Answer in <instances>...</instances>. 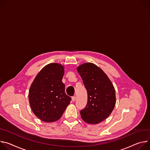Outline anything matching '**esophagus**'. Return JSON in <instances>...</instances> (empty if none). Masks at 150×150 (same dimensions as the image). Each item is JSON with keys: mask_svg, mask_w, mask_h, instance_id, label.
Returning a JSON list of instances; mask_svg holds the SVG:
<instances>
[{"mask_svg": "<svg viewBox=\"0 0 150 150\" xmlns=\"http://www.w3.org/2000/svg\"><path fill=\"white\" fill-rule=\"evenodd\" d=\"M71 99H72V101L74 102V101H75V100H76V96H73L72 98H71Z\"/></svg>", "mask_w": 150, "mask_h": 150, "instance_id": "34e87169", "label": "esophagus"}]
</instances>
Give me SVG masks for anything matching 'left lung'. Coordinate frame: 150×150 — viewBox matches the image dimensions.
<instances>
[{
  "label": "left lung",
  "mask_w": 150,
  "mask_h": 150,
  "mask_svg": "<svg viewBox=\"0 0 150 150\" xmlns=\"http://www.w3.org/2000/svg\"><path fill=\"white\" fill-rule=\"evenodd\" d=\"M88 92V102L80 112L89 124H98L106 119L115 105V93L112 82L97 65L86 62L77 68Z\"/></svg>",
  "instance_id": "8db88e82"
}]
</instances>
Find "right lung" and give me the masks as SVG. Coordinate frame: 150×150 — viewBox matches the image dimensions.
<instances>
[{
  "mask_svg": "<svg viewBox=\"0 0 150 150\" xmlns=\"http://www.w3.org/2000/svg\"><path fill=\"white\" fill-rule=\"evenodd\" d=\"M64 66L58 63L46 65L36 76L30 88L28 99L35 115L45 122L59 120L71 98L65 92L62 81Z\"/></svg>",
  "mask_w": 150,
  "mask_h": 150,
  "instance_id": "1",
  "label": "right lung"
}]
</instances>
